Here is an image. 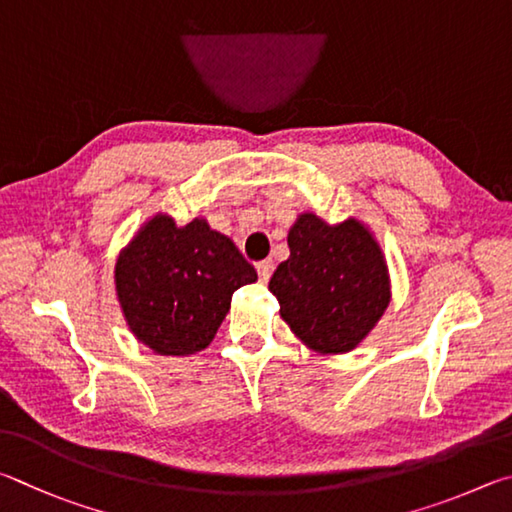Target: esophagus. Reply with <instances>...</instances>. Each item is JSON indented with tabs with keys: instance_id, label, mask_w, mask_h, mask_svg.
Returning a JSON list of instances; mask_svg holds the SVG:
<instances>
[{
	"instance_id": "obj_1",
	"label": "esophagus",
	"mask_w": 512,
	"mask_h": 512,
	"mask_svg": "<svg viewBox=\"0 0 512 512\" xmlns=\"http://www.w3.org/2000/svg\"><path fill=\"white\" fill-rule=\"evenodd\" d=\"M256 272H258V279H261V283H267V281H270L272 272H274V263L272 261H261L256 265Z\"/></svg>"
}]
</instances>
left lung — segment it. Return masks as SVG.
Returning <instances> with one entry per match:
<instances>
[{
  "label": "left lung",
  "instance_id": "obj_1",
  "mask_svg": "<svg viewBox=\"0 0 512 512\" xmlns=\"http://www.w3.org/2000/svg\"><path fill=\"white\" fill-rule=\"evenodd\" d=\"M288 247L290 258L270 281L285 324L321 355L353 351L391 301L378 240L355 218L328 224L315 213H301Z\"/></svg>",
  "mask_w": 512,
  "mask_h": 512
}]
</instances>
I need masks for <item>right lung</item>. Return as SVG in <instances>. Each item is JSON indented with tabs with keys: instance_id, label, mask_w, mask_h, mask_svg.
Here are the masks:
<instances>
[{
	"instance_id": "add662e5",
	"label": "right lung",
	"mask_w": 512,
	"mask_h": 512,
	"mask_svg": "<svg viewBox=\"0 0 512 512\" xmlns=\"http://www.w3.org/2000/svg\"><path fill=\"white\" fill-rule=\"evenodd\" d=\"M258 274L233 240L195 218L177 227L157 213L114 267L116 297L132 335L159 355H193L211 344L231 294Z\"/></svg>"
}]
</instances>
